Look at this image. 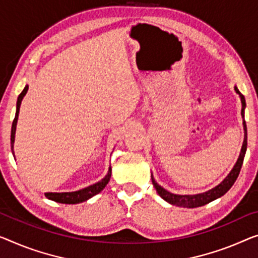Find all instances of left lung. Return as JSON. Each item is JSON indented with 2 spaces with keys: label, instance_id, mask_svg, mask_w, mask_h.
<instances>
[{
  "label": "left lung",
  "instance_id": "obj_1",
  "mask_svg": "<svg viewBox=\"0 0 258 258\" xmlns=\"http://www.w3.org/2000/svg\"><path fill=\"white\" fill-rule=\"evenodd\" d=\"M235 91L240 95L241 97V103H242L241 114L242 117H244V107H245L244 96L241 94L236 87H235ZM243 128H244V140H243V145H242V149H241L239 159H237L235 166H234V168L232 169V171L229 172V175L222 180L218 186L213 187L212 190H209L207 192H204V194H199V195H184V196L174 195V194H170V192H168L167 190H164L162 186H160L152 176V183L154 187L156 189L157 194L160 195V197L163 198L166 202L170 203L171 205H176L179 207H187V209H194V207L206 205V204H209L212 201H215L217 198L221 197V196H224L226 192L233 186V184L235 183L237 176L240 174L242 163H243L245 151H247V125H245L244 120H243Z\"/></svg>",
  "mask_w": 258,
  "mask_h": 258
}]
</instances>
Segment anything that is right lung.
Returning a JSON list of instances; mask_svg holds the SVG:
<instances>
[{
	"instance_id": "add662e5",
	"label": "right lung",
	"mask_w": 258,
	"mask_h": 258,
	"mask_svg": "<svg viewBox=\"0 0 258 258\" xmlns=\"http://www.w3.org/2000/svg\"><path fill=\"white\" fill-rule=\"evenodd\" d=\"M29 87L26 86L23 91L19 94L18 99H17V107H16V116H15V119L13 121V126H11V151H13L14 154V141H15V132H16V125H17V119H18V113H19V106H21L22 99L24 97L26 91H28ZM15 156V154H14ZM111 177V167L107 171V175L102 180H99L96 184H92V185L84 187L82 190L79 191H74V192H61V194H56V192H47L45 194V197L51 199V201H54L56 203H61V204H79L82 202H86L88 199L94 197L95 195H97L101 192L103 189H104L105 185L109 183Z\"/></svg>"
}]
</instances>
